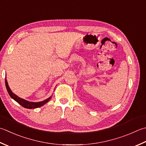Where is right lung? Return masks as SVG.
I'll return each instance as SVG.
<instances>
[{"label":"right lung","mask_w":146,"mask_h":146,"mask_svg":"<svg viewBox=\"0 0 146 146\" xmlns=\"http://www.w3.org/2000/svg\"><path fill=\"white\" fill-rule=\"evenodd\" d=\"M5 87H6L7 90L9 94V96H11V98H13L14 101H16L18 104L22 106L23 107L27 108V109H35V108L40 107V106H42L44 105L45 103H47V102L48 101H50V99H51V97H50V98H48L47 99L45 100V101H44L38 102H32L27 101L25 99H23L21 98H19L18 96H17L14 93H13V92L11 90L10 88H9V85L7 84V80H5Z\"/></svg>","instance_id":"1"}]
</instances>
